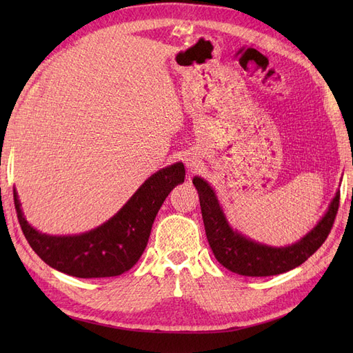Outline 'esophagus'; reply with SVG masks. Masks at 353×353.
Returning a JSON list of instances; mask_svg holds the SVG:
<instances>
[{"label":"esophagus","instance_id":"1","mask_svg":"<svg viewBox=\"0 0 353 353\" xmlns=\"http://www.w3.org/2000/svg\"><path fill=\"white\" fill-rule=\"evenodd\" d=\"M199 157L197 156H194V154H190L187 159H185V166H187V169L190 170V172H194V170H197V168H199Z\"/></svg>","mask_w":353,"mask_h":353}]
</instances>
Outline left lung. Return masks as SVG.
Here are the masks:
<instances>
[{
    "label": "left lung",
    "mask_w": 353,
    "mask_h": 353,
    "mask_svg": "<svg viewBox=\"0 0 353 353\" xmlns=\"http://www.w3.org/2000/svg\"><path fill=\"white\" fill-rule=\"evenodd\" d=\"M193 184L199 193L203 223L213 254L227 270L245 276L276 275L302 265L325 241L340 200V191H336L323 218L297 241L287 245H271L256 241L231 227L215 190L205 178L196 175Z\"/></svg>",
    "instance_id": "obj_1"
}]
</instances>
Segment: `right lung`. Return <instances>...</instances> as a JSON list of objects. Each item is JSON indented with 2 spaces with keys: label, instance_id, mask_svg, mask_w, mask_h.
<instances>
[{
  "label": "right lung",
  "instance_id": "add662e5",
  "mask_svg": "<svg viewBox=\"0 0 353 353\" xmlns=\"http://www.w3.org/2000/svg\"><path fill=\"white\" fill-rule=\"evenodd\" d=\"M184 178L183 162L159 169L110 219L72 236H51L32 227L16 188L14 206L30 248L51 268L78 279H104L130 271L141 258L160 206Z\"/></svg>",
  "mask_w": 353,
  "mask_h": 353
}]
</instances>
